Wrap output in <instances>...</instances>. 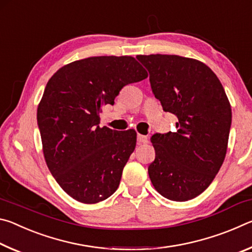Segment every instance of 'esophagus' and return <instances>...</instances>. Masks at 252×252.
<instances>
[{"mask_svg": "<svg viewBox=\"0 0 252 252\" xmlns=\"http://www.w3.org/2000/svg\"><path fill=\"white\" fill-rule=\"evenodd\" d=\"M138 143L142 144V143H147L148 142V136L142 135V134H138Z\"/></svg>", "mask_w": 252, "mask_h": 252, "instance_id": "esophagus-1", "label": "esophagus"}]
</instances>
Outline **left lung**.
Returning a JSON list of instances; mask_svg holds the SVG:
<instances>
[{
  "mask_svg": "<svg viewBox=\"0 0 252 252\" xmlns=\"http://www.w3.org/2000/svg\"><path fill=\"white\" fill-rule=\"evenodd\" d=\"M136 59L150 73L162 108L179 120L177 132L152 135L156 158L149 177L164 198L188 201L210 186L223 163L231 105L218 76L201 61L169 54Z\"/></svg>",
  "mask_w": 252,
  "mask_h": 252,
  "instance_id": "8db88e82",
  "label": "left lung"
}]
</instances>
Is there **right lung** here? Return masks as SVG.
Wrapping results in <instances>:
<instances>
[{"mask_svg":"<svg viewBox=\"0 0 252 252\" xmlns=\"http://www.w3.org/2000/svg\"><path fill=\"white\" fill-rule=\"evenodd\" d=\"M147 78L133 57L110 55L71 62L49 80L36 114L42 149L50 172L76 201L97 203L118 189L136 132L100 127V112L125 85Z\"/></svg>","mask_w":252,"mask_h":252,"instance_id":"add662e5","label":"right lung"}]
</instances>
